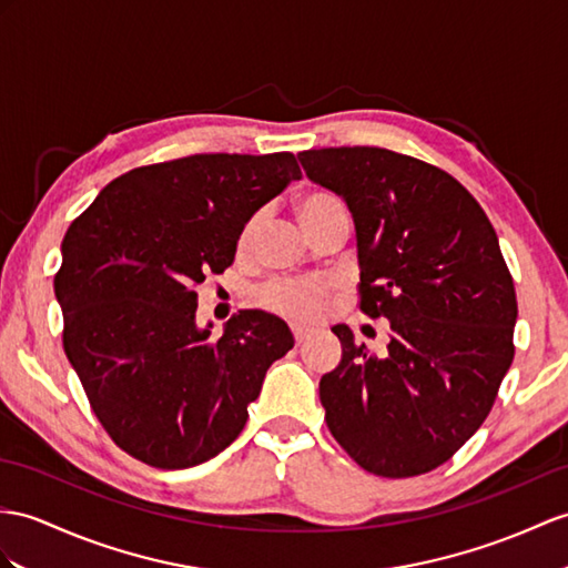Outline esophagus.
Here are the masks:
<instances>
[{
	"mask_svg": "<svg viewBox=\"0 0 568 568\" xmlns=\"http://www.w3.org/2000/svg\"><path fill=\"white\" fill-rule=\"evenodd\" d=\"M292 332H294V339H296V344H303L308 339V335H311V329L308 327H301V325H294L292 327Z\"/></svg>",
	"mask_w": 568,
	"mask_h": 568,
	"instance_id": "esophagus-1",
	"label": "esophagus"
}]
</instances>
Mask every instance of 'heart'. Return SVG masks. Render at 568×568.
Wrapping results in <instances>:
<instances>
[{"mask_svg": "<svg viewBox=\"0 0 568 568\" xmlns=\"http://www.w3.org/2000/svg\"><path fill=\"white\" fill-rule=\"evenodd\" d=\"M339 210H344L342 202L335 195H329V192H308V195L298 202V216L303 221V226H306V231L315 224L317 219ZM257 221L260 216H253L243 226L241 245L251 243L253 233L257 229ZM329 294H332V284L327 280L306 276V280H284V282L265 284L257 292V303L262 308L288 317V321L308 323V321H315V317L325 311Z\"/></svg>", "mask_w": 568, "mask_h": 568, "instance_id": "heart-1", "label": "heart"}]
</instances>
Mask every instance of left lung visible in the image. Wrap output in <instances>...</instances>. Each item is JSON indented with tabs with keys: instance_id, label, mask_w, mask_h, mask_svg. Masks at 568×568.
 <instances>
[{
	"instance_id": "1",
	"label": "left lung",
	"mask_w": 568,
	"mask_h": 568,
	"mask_svg": "<svg viewBox=\"0 0 568 568\" xmlns=\"http://www.w3.org/2000/svg\"><path fill=\"white\" fill-rule=\"evenodd\" d=\"M313 183L347 202L356 226L358 308L388 317V354L332 327L342 362L321 378L325 422L366 473H432L494 407L514 362V276L491 221L436 165L381 146L301 151Z\"/></svg>"
}]
</instances>
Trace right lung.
<instances>
[{
  "label": "right lung",
  "instance_id": "obj_1",
  "mask_svg": "<svg viewBox=\"0 0 568 568\" xmlns=\"http://www.w3.org/2000/svg\"><path fill=\"white\" fill-rule=\"evenodd\" d=\"M301 178L296 156L192 154L132 169L67 229L54 296L62 344L113 444L159 469L200 465L243 432L286 323L195 325V288L233 265L241 231Z\"/></svg>",
  "mask_w": 568,
  "mask_h": 568
}]
</instances>
